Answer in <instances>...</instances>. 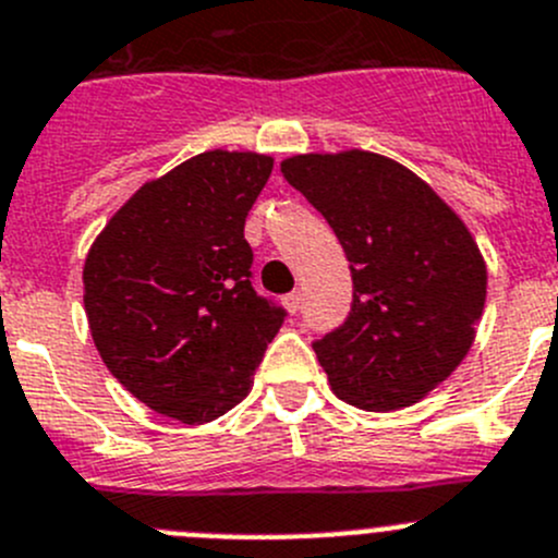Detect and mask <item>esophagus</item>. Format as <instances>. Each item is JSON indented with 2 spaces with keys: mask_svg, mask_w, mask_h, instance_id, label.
<instances>
[{
  "mask_svg": "<svg viewBox=\"0 0 558 558\" xmlns=\"http://www.w3.org/2000/svg\"><path fill=\"white\" fill-rule=\"evenodd\" d=\"M300 305H303V294H300V291H291V294L283 296V308L289 311V314H296Z\"/></svg>",
  "mask_w": 558,
  "mask_h": 558,
  "instance_id": "34e87169",
  "label": "esophagus"
}]
</instances>
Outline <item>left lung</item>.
<instances>
[{
  "mask_svg": "<svg viewBox=\"0 0 558 558\" xmlns=\"http://www.w3.org/2000/svg\"><path fill=\"white\" fill-rule=\"evenodd\" d=\"M280 173L319 208L352 272V311L314 343L332 393L393 413L451 377L476 338L487 267L462 217L372 150L294 154Z\"/></svg>",
  "mask_w": 558,
  "mask_h": 558,
  "instance_id": "left-lung-1",
  "label": "left lung"
}]
</instances>
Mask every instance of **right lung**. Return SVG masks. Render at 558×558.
<instances>
[{
  "label": "right lung",
  "instance_id": "1",
  "mask_svg": "<svg viewBox=\"0 0 558 558\" xmlns=\"http://www.w3.org/2000/svg\"><path fill=\"white\" fill-rule=\"evenodd\" d=\"M272 165L255 150H203L145 181L87 250L85 314L104 366L181 424L242 402L283 325L250 286L244 239Z\"/></svg>",
  "mask_w": 558,
  "mask_h": 558
}]
</instances>
